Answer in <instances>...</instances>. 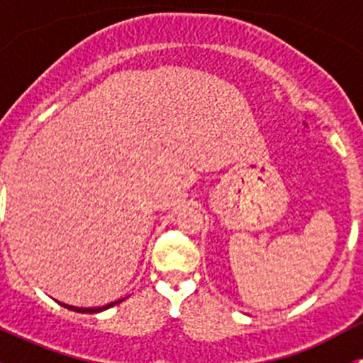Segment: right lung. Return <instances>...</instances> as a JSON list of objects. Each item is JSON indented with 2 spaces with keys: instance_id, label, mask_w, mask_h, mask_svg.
Returning <instances> with one entry per match:
<instances>
[{
  "instance_id": "1",
  "label": "right lung",
  "mask_w": 363,
  "mask_h": 363,
  "mask_svg": "<svg viewBox=\"0 0 363 363\" xmlns=\"http://www.w3.org/2000/svg\"><path fill=\"white\" fill-rule=\"evenodd\" d=\"M123 300H124V298L116 300V302L107 303V306H104V307H75V306H68V303H63V302H60V303H61V306H63V307H67V309H69V311H75V313H101V311L108 309V307L116 306V303L123 302Z\"/></svg>"
}]
</instances>
